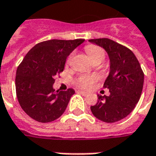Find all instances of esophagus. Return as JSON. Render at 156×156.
Here are the masks:
<instances>
[{"label": "esophagus", "mask_w": 156, "mask_h": 156, "mask_svg": "<svg viewBox=\"0 0 156 156\" xmlns=\"http://www.w3.org/2000/svg\"><path fill=\"white\" fill-rule=\"evenodd\" d=\"M77 92H78V93H80V94H82V95H87V94H88V92H85V91H82V90H78Z\"/></svg>", "instance_id": "obj_1"}]
</instances>
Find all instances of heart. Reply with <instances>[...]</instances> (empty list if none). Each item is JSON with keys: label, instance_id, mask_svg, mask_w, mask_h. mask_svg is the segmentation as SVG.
<instances>
[{"label": "heart", "instance_id": "heart-1", "mask_svg": "<svg viewBox=\"0 0 156 156\" xmlns=\"http://www.w3.org/2000/svg\"><path fill=\"white\" fill-rule=\"evenodd\" d=\"M86 51L87 52L89 58H91L92 62L94 61H103L105 59V52L103 48L94 46V45H88L85 47ZM95 77H91V76H81L77 80V85L84 88H90L92 87L93 83L96 81Z\"/></svg>", "mask_w": 156, "mask_h": 156}]
</instances>
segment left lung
Returning a JSON list of instances; mask_svg holds the SVG:
<instances>
[{
    "label": "left lung",
    "instance_id": "8db88e82",
    "mask_svg": "<svg viewBox=\"0 0 156 156\" xmlns=\"http://www.w3.org/2000/svg\"><path fill=\"white\" fill-rule=\"evenodd\" d=\"M90 42L103 47L109 58V73L104 87L109 96H98L91 106L93 115L107 123L124 119L135 108L141 96L144 75L136 56L129 48L107 38L91 39Z\"/></svg>",
    "mask_w": 156,
    "mask_h": 156
}]
</instances>
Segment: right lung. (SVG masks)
Masks as SVG:
<instances>
[{"label":"right lung","mask_w":156,"mask_h":156,"mask_svg":"<svg viewBox=\"0 0 156 156\" xmlns=\"http://www.w3.org/2000/svg\"><path fill=\"white\" fill-rule=\"evenodd\" d=\"M85 40H49L32 47L17 69L15 86L21 108L32 119L47 123L59 118L75 90L55 91V77L67 57Z\"/></svg>","instance_id":"right-lung-1"}]
</instances>
